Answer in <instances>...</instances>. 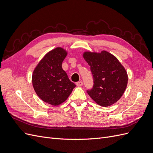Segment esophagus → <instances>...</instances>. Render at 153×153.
I'll list each match as a JSON object with an SVG mask.
<instances>
[{
	"label": "esophagus",
	"mask_w": 153,
	"mask_h": 153,
	"mask_svg": "<svg viewBox=\"0 0 153 153\" xmlns=\"http://www.w3.org/2000/svg\"><path fill=\"white\" fill-rule=\"evenodd\" d=\"M76 85L78 87H81L83 85V82L82 81H80V82H78L76 83Z\"/></svg>",
	"instance_id": "obj_1"
}]
</instances>
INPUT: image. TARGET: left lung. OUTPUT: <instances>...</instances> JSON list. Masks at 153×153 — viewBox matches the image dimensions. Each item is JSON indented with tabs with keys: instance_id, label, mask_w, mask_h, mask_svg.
Here are the masks:
<instances>
[{
	"instance_id": "left-lung-1",
	"label": "left lung",
	"mask_w": 153,
	"mask_h": 153,
	"mask_svg": "<svg viewBox=\"0 0 153 153\" xmlns=\"http://www.w3.org/2000/svg\"><path fill=\"white\" fill-rule=\"evenodd\" d=\"M93 76L92 89L87 92L100 106H108L121 98L128 84L126 69L114 55L103 50L101 53L83 54Z\"/></svg>"
}]
</instances>
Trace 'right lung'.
Listing matches in <instances>:
<instances>
[{
	"label": "right lung",
	"instance_id": "1",
	"mask_svg": "<svg viewBox=\"0 0 153 153\" xmlns=\"http://www.w3.org/2000/svg\"><path fill=\"white\" fill-rule=\"evenodd\" d=\"M68 52L57 47L50 51L41 60L32 73V82L39 98L57 106L65 101L76 87L62 68Z\"/></svg>",
	"mask_w": 153,
	"mask_h": 153
}]
</instances>
